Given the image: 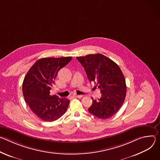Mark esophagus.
Here are the masks:
<instances>
[{
  "label": "esophagus",
  "mask_w": 160,
  "mask_h": 160,
  "mask_svg": "<svg viewBox=\"0 0 160 160\" xmlns=\"http://www.w3.org/2000/svg\"><path fill=\"white\" fill-rule=\"evenodd\" d=\"M83 97V96L82 95H74L73 98H82Z\"/></svg>",
  "instance_id": "esophagus-1"
}]
</instances>
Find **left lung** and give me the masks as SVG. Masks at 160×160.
I'll return each mask as SVG.
<instances>
[{"mask_svg":"<svg viewBox=\"0 0 160 160\" xmlns=\"http://www.w3.org/2000/svg\"><path fill=\"white\" fill-rule=\"evenodd\" d=\"M84 68L90 82L101 89V98L94 99L88 111L94 116L107 119L118 112L122 107L127 92L124 75L118 65L101 54H88L77 57Z\"/></svg>","mask_w":160,"mask_h":160,"instance_id":"8db88e82","label":"left lung"}]
</instances>
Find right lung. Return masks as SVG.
Listing matches in <instances>:
<instances>
[{"label":"right lung","instance_id":"obj_1","mask_svg":"<svg viewBox=\"0 0 160 160\" xmlns=\"http://www.w3.org/2000/svg\"><path fill=\"white\" fill-rule=\"evenodd\" d=\"M72 57L45 58L30 68L22 83V94L31 110L41 120L53 122L65 113L70 104L66 98L51 96L58 72L70 62Z\"/></svg>","mask_w":160,"mask_h":160}]
</instances>
